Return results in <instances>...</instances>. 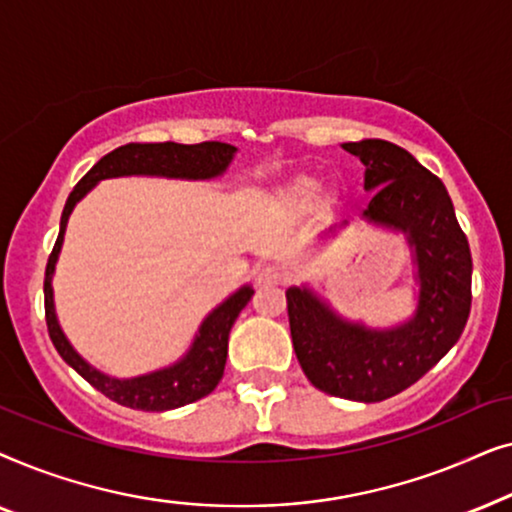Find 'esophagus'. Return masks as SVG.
Wrapping results in <instances>:
<instances>
[{
    "mask_svg": "<svg viewBox=\"0 0 512 512\" xmlns=\"http://www.w3.org/2000/svg\"><path fill=\"white\" fill-rule=\"evenodd\" d=\"M284 282V270L277 265H265L256 272V286H277Z\"/></svg>",
    "mask_w": 512,
    "mask_h": 512,
    "instance_id": "obj_1",
    "label": "esophagus"
}]
</instances>
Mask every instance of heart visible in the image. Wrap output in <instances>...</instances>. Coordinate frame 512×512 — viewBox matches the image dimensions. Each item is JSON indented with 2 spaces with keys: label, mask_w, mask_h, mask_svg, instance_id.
<instances>
[{
  "label": "heart",
  "mask_w": 512,
  "mask_h": 512,
  "mask_svg": "<svg viewBox=\"0 0 512 512\" xmlns=\"http://www.w3.org/2000/svg\"><path fill=\"white\" fill-rule=\"evenodd\" d=\"M321 193H324V184L317 177L303 174V177L293 179L289 186L279 191L277 205L282 212L291 216H305L312 209H317L321 202Z\"/></svg>",
  "instance_id": "b5f03b06"
}]
</instances>
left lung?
Here are the masks:
<instances>
[{
	"label": "left lung",
	"instance_id": "left-lung-1",
	"mask_svg": "<svg viewBox=\"0 0 512 512\" xmlns=\"http://www.w3.org/2000/svg\"><path fill=\"white\" fill-rule=\"evenodd\" d=\"M342 149L366 165L363 188L375 191L359 216L401 233L415 265L417 305L401 324L375 328L347 319L312 286H289L291 340L314 387L359 403H377L415 384L454 347L471 312L473 261L452 200L436 174L384 139ZM347 221L328 230L335 237Z\"/></svg>",
	"mask_w": 512,
	"mask_h": 512
}]
</instances>
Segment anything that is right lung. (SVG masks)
Returning a JSON list of instances; mask_svg holds the SVG:
<instances>
[{
  "instance_id": "right-lung-1",
  "label": "right lung",
  "mask_w": 512,
  "mask_h": 512,
  "mask_svg": "<svg viewBox=\"0 0 512 512\" xmlns=\"http://www.w3.org/2000/svg\"><path fill=\"white\" fill-rule=\"evenodd\" d=\"M237 149L233 144L223 142H202V144H125L118 146L107 156L97 160L90 167V172L83 177L74 191L69 193L62 209L60 235L55 242L53 254L46 265L44 279V298H46V324L55 349L79 373L83 380L93 384L97 391L116 401L118 405L144 412H165L181 408L193 401H200L202 396L212 394L216 384L221 382L223 368H226L228 356V335L235 319L247 307L254 296L251 284H244L240 289L214 307L205 319L200 321L198 333L191 340V345L177 361L170 366H163L151 373L135 377H114L102 373L93 363H88L76 352L72 342L67 340L62 331L58 312H55L53 298V275L55 263H58L62 242H65L67 221L72 216L74 207L93 191L104 179L116 177H165V179H186V181H207L221 177L233 163Z\"/></svg>"
}]
</instances>
